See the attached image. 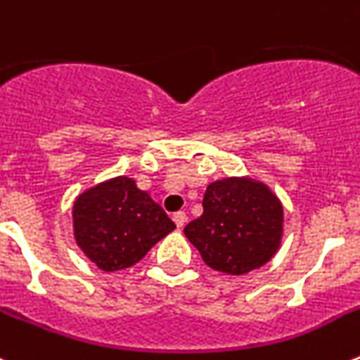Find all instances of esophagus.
<instances>
[{
	"instance_id": "esophagus-1",
	"label": "esophagus",
	"mask_w": 360,
	"mask_h": 360,
	"mask_svg": "<svg viewBox=\"0 0 360 360\" xmlns=\"http://www.w3.org/2000/svg\"><path fill=\"white\" fill-rule=\"evenodd\" d=\"M172 219H174V222H176L177 228H183V226L186 224V213H184V212L174 213Z\"/></svg>"
}]
</instances>
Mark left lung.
<instances>
[{
  "label": "left lung",
  "mask_w": 360,
  "mask_h": 360,
  "mask_svg": "<svg viewBox=\"0 0 360 360\" xmlns=\"http://www.w3.org/2000/svg\"><path fill=\"white\" fill-rule=\"evenodd\" d=\"M202 215L184 235L204 264L240 276L267 264L280 249L283 206L273 190L252 177H226L208 184Z\"/></svg>",
  "instance_id": "obj_1"
}]
</instances>
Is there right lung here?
Listing matches in <instances>:
<instances>
[{
	"label": "right lung",
	"mask_w": 360,
	"mask_h": 360,
	"mask_svg": "<svg viewBox=\"0 0 360 360\" xmlns=\"http://www.w3.org/2000/svg\"><path fill=\"white\" fill-rule=\"evenodd\" d=\"M176 229L160 204L118 176L80 193L73 204V233L79 248L102 271L138 264L161 238Z\"/></svg>",
	"instance_id": "right-lung-1"
}]
</instances>
